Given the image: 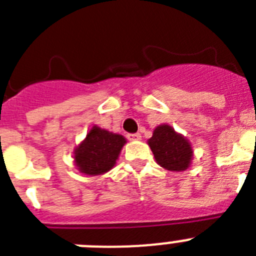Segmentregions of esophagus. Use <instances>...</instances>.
I'll return each instance as SVG.
<instances>
[{"mask_svg":"<svg viewBox=\"0 0 256 256\" xmlns=\"http://www.w3.org/2000/svg\"><path fill=\"white\" fill-rule=\"evenodd\" d=\"M126 137H128V140H130V141H140L142 136L140 134V133H130V134H128Z\"/></svg>","mask_w":256,"mask_h":256,"instance_id":"1","label":"esophagus"}]
</instances>
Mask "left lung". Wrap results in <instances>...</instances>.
<instances>
[{
    "label": "left lung",
    "instance_id": "obj_1",
    "mask_svg": "<svg viewBox=\"0 0 256 256\" xmlns=\"http://www.w3.org/2000/svg\"><path fill=\"white\" fill-rule=\"evenodd\" d=\"M148 144L156 162L162 168L172 172H183L191 166L194 160L191 142L183 134L176 132L169 124L156 126Z\"/></svg>",
    "mask_w": 256,
    "mask_h": 256
}]
</instances>
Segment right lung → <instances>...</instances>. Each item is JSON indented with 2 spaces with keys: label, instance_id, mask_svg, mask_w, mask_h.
Returning <instances> with one entry per match:
<instances>
[{
  "label": "right lung",
  "instance_id": "1",
  "mask_svg": "<svg viewBox=\"0 0 256 256\" xmlns=\"http://www.w3.org/2000/svg\"><path fill=\"white\" fill-rule=\"evenodd\" d=\"M126 144L124 136L94 126L86 138L74 148L76 170L91 177L112 170Z\"/></svg>",
  "mask_w": 256,
  "mask_h": 256
}]
</instances>
